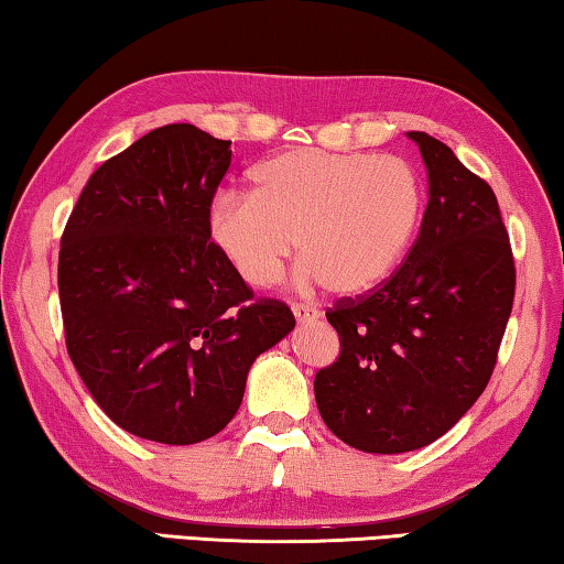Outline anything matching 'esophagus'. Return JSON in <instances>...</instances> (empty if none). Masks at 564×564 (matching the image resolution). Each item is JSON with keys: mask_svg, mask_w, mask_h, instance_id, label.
<instances>
[{"mask_svg": "<svg viewBox=\"0 0 564 564\" xmlns=\"http://www.w3.org/2000/svg\"><path fill=\"white\" fill-rule=\"evenodd\" d=\"M291 311H293V316H296L299 324H311V321L318 318V311L314 306H306V303H293Z\"/></svg>", "mask_w": 564, "mask_h": 564, "instance_id": "esophagus-1", "label": "esophagus"}]
</instances>
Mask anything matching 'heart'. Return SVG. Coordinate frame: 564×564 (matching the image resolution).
Masks as SVG:
<instances>
[{"instance_id": "b5f03b06", "label": "heart", "mask_w": 564, "mask_h": 564, "mask_svg": "<svg viewBox=\"0 0 564 564\" xmlns=\"http://www.w3.org/2000/svg\"><path fill=\"white\" fill-rule=\"evenodd\" d=\"M250 183L253 195L213 198L208 236L253 289L279 283L299 243L303 281L336 296L371 291L404 258L424 203L414 165L397 155L293 148Z\"/></svg>"}]
</instances>
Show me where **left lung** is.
<instances>
[{
	"mask_svg": "<svg viewBox=\"0 0 564 564\" xmlns=\"http://www.w3.org/2000/svg\"><path fill=\"white\" fill-rule=\"evenodd\" d=\"M409 138L429 173L422 230L377 289L326 308L341 348L314 381L326 426L371 454L422 449L467 414L495 371L514 301L495 191L444 142Z\"/></svg>",
	"mask_w": 564,
	"mask_h": 564,
	"instance_id": "obj_1",
	"label": "left lung"
}]
</instances>
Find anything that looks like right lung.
Returning <instances> with one entry per match:
<instances>
[{
	"instance_id": "add662e5",
	"label": "right lung",
	"mask_w": 564,
	"mask_h": 564,
	"mask_svg": "<svg viewBox=\"0 0 564 564\" xmlns=\"http://www.w3.org/2000/svg\"><path fill=\"white\" fill-rule=\"evenodd\" d=\"M230 140L158 128L95 170L59 243L65 344L89 394L124 432L160 444L218 434L258 354L296 326L253 299L208 236Z\"/></svg>"
}]
</instances>
